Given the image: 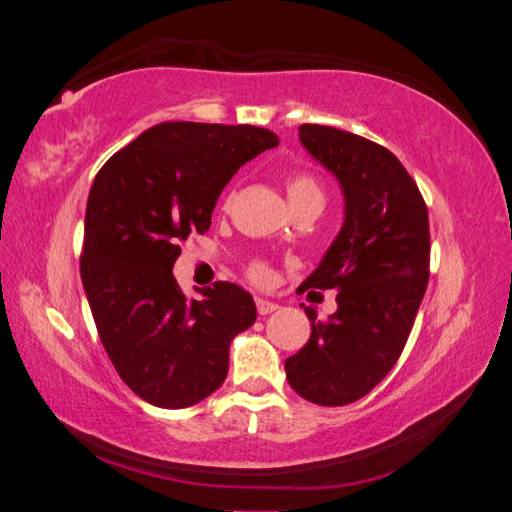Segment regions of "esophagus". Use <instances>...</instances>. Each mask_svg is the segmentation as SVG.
<instances>
[{
	"mask_svg": "<svg viewBox=\"0 0 512 512\" xmlns=\"http://www.w3.org/2000/svg\"><path fill=\"white\" fill-rule=\"evenodd\" d=\"M255 302H257V311H259V316H268V314H273V311L280 309V307L275 305V302H271V300H264V298H257Z\"/></svg>",
	"mask_w": 512,
	"mask_h": 512,
	"instance_id": "esophagus-1",
	"label": "esophagus"
}]
</instances>
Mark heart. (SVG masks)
I'll return each mask as SVG.
<instances>
[{
    "label": "heart",
    "mask_w": 512,
    "mask_h": 512,
    "mask_svg": "<svg viewBox=\"0 0 512 512\" xmlns=\"http://www.w3.org/2000/svg\"><path fill=\"white\" fill-rule=\"evenodd\" d=\"M287 194H289L291 205L300 203V201H311V198H316V201H323V192H320V185L311 176H293L287 183ZM253 275L264 277V268L255 266Z\"/></svg>",
    "instance_id": "1"
}]
</instances>
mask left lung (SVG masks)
I'll use <instances>...</instances> for the list:
<instances>
[{
  "label": "left lung",
  "instance_id": "8db88e82",
  "mask_svg": "<svg viewBox=\"0 0 512 512\" xmlns=\"http://www.w3.org/2000/svg\"><path fill=\"white\" fill-rule=\"evenodd\" d=\"M298 131L343 194L339 235L300 291L334 289L339 307L325 323L305 309L311 336L284 370L300 397L343 406L400 359L429 282V216L418 185L384 146L332 126Z\"/></svg>",
  "mask_w": 512,
  "mask_h": 512
}]
</instances>
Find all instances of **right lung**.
<instances>
[{"label":"right lung","instance_id":"right-lung-1","mask_svg":"<svg viewBox=\"0 0 512 512\" xmlns=\"http://www.w3.org/2000/svg\"><path fill=\"white\" fill-rule=\"evenodd\" d=\"M277 135L259 126L164 121L103 164L85 210L81 280L112 366L160 409H187L228 375L230 343L257 318L232 282L187 298L180 241L205 232L223 187Z\"/></svg>","mask_w":512,"mask_h":512}]
</instances>
